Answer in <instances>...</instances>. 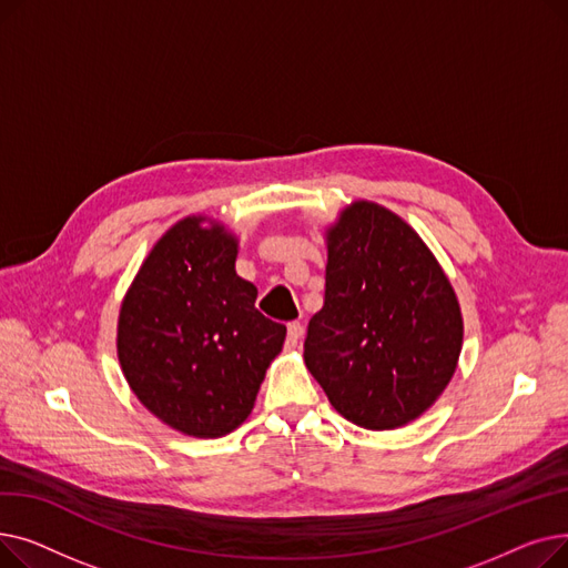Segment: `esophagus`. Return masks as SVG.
<instances>
[{
    "label": "esophagus",
    "mask_w": 568,
    "mask_h": 568,
    "mask_svg": "<svg viewBox=\"0 0 568 568\" xmlns=\"http://www.w3.org/2000/svg\"><path fill=\"white\" fill-rule=\"evenodd\" d=\"M300 338H302V324L300 322H290L287 324V336H285V347L294 349L296 345H300Z\"/></svg>",
    "instance_id": "esophagus-1"
}]
</instances>
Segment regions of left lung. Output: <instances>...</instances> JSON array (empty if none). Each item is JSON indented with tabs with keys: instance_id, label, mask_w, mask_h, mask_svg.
Returning <instances> with one entry per match:
<instances>
[{
	"instance_id": "8db88e82",
	"label": "left lung",
	"mask_w": 568,
	"mask_h": 568,
	"mask_svg": "<svg viewBox=\"0 0 568 568\" xmlns=\"http://www.w3.org/2000/svg\"><path fill=\"white\" fill-rule=\"evenodd\" d=\"M326 251L324 306L308 322L306 366L347 422L400 428L456 373V292L419 234L373 202L345 209Z\"/></svg>"
}]
</instances>
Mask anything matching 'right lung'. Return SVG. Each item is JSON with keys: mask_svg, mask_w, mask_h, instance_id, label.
I'll list each match as a JSON object with an SVG mask.
<instances>
[{"mask_svg": "<svg viewBox=\"0 0 568 568\" xmlns=\"http://www.w3.org/2000/svg\"><path fill=\"white\" fill-rule=\"evenodd\" d=\"M202 221H179L140 266L119 313L116 354L163 424L221 437L251 414L285 324L264 317L257 287L236 276V239Z\"/></svg>", "mask_w": 568, "mask_h": 568, "instance_id": "right-lung-1", "label": "right lung"}]
</instances>
